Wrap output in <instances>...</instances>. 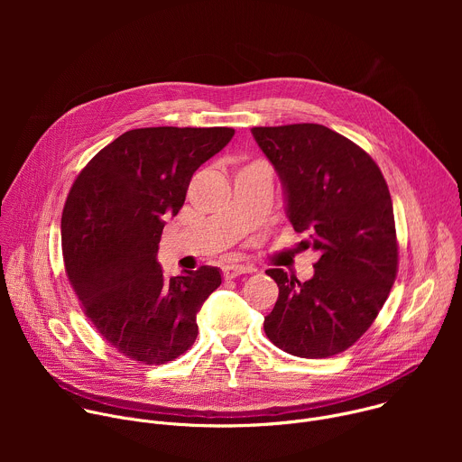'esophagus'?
<instances>
[{
  "label": "esophagus",
  "instance_id": "1",
  "mask_svg": "<svg viewBox=\"0 0 462 462\" xmlns=\"http://www.w3.org/2000/svg\"><path fill=\"white\" fill-rule=\"evenodd\" d=\"M255 269L254 267H250V265H226L225 269H223V276L226 278V280H234V278H237V276H241V274H250V273H254Z\"/></svg>",
  "mask_w": 462,
  "mask_h": 462
}]
</instances>
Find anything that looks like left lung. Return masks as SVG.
Wrapping results in <instances>:
<instances>
[{"label":"left lung","mask_w":462,"mask_h":462,"mask_svg":"<svg viewBox=\"0 0 462 462\" xmlns=\"http://www.w3.org/2000/svg\"><path fill=\"white\" fill-rule=\"evenodd\" d=\"M278 171L287 217L319 259L298 282L282 269L267 274L280 296L265 335L300 358L349 349L374 321L399 271V243L385 179L355 143L321 124L252 127Z\"/></svg>","instance_id":"8db88e82"}]
</instances>
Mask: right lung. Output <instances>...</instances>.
Instances as JSON below:
<instances>
[{
  "label": "right lung",
  "mask_w": 462,
  "mask_h": 462,
  "mask_svg": "<svg viewBox=\"0 0 462 462\" xmlns=\"http://www.w3.org/2000/svg\"><path fill=\"white\" fill-rule=\"evenodd\" d=\"M232 137V127L131 129L71 186L61 214L65 273L100 337L131 360L171 362L199 333L197 312L221 285L219 269L168 280L157 250L191 175Z\"/></svg>",
  "instance_id": "1"
}]
</instances>
